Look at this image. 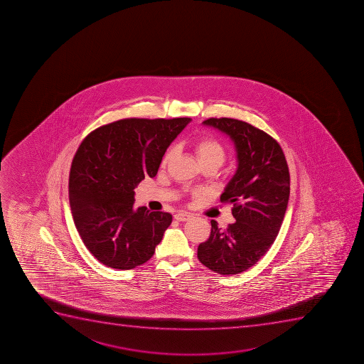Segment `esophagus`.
<instances>
[{
	"label": "esophagus",
	"instance_id": "34e87169",
	"mask_svg": "<svg viewBox=\"0 0 364 364\" xmlns=\"http://www.w3.org/2000/svg\"><path fill=\"white\" fill-rule=\"evenodd\" d=\"M174 218H176V220H179V222H186V220L191 218V215L186 213H178L174 215Z\"/></svg>",
	"mask_w": 364,
	"mask_h": 364
}]
</instances>
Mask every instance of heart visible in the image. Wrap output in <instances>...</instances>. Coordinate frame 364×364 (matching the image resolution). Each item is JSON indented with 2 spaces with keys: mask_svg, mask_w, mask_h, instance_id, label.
Listing matches in <instances>:
<instances>
[{
  "mask_svg": "<svg viewBox=\"0 0 364 364\" xmlns=\"http://www.w3.org/2000/svg\"><path fill=\"white\" fill-rule=\"evenodd\" d=\"M192 149L195 151L196 156L198 159L200 165L210 164V165L216 166L218 168L223 165V162L227 158V149L224 147L223 144L215 137H200L192 144ZM172 148L166 151L164 160H162L164 165L169 161V159L172 158Z\"/></svg>",
  "mask_w": 364,
  "mask_h": 364,
  "instance_id": "obj_1",
  "label": "heart"
}]
</instances>
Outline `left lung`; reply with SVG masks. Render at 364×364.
<instances>
[{
  "instance_id": "1",
  "label": "left lung",
  "mask_w": 364,
  "mask_h": 364,
  "mask_svg": "<svg viewBox=\"0 0 364 364\" xmlns=\"http://www.w3.org/2000/svg\"><path fill=\"white\" fill-rule=\"evenodd\" d=\"M203 123L234 142L237 169L220 202L234 204L236 222L223 230L211 220V234L197 256L213 272L232 275L254 266L275 241L289 199V171L280 144L263 130L227 117Z\"/></svg>"
}]
</instances>
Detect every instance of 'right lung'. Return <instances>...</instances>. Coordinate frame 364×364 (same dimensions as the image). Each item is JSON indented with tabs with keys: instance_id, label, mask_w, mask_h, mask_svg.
Returning <instances> with one entry per match:
<instances>
[{
	"instance_id": "1",
	"label": "right lung",
	"mask_w": 364,
	"mask_h": 364,
	"mask_svg": "<svg viewBox=\"0 0 364 364\" xmlns=\"http://www.w3.org/2000/svg\"><path fill=\"white\" fill-rule=\"evenodd\" d=\"M190 121L119 119L82 141L70 171V206L82 241L105 266L132 269L154 255L172 215L134 209V188L156 176L166 149Z\"/></svg>"
}]
</instances>
